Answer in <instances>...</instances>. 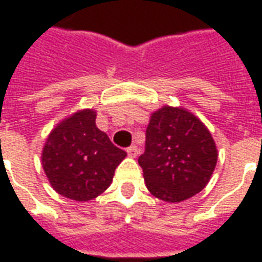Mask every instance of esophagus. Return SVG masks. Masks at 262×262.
Listing matches in <instances>:
<instances>
[{"label":"esophagus","mask_w":262,"mask_h":262,"mask_svg":"<svg viewBox=\"0 0 262 262\" xmlns=\"http://www.w3.org/2000/svg\"><path fill=\"white\" fill-rule=\"evenodd\" d=\"M126 151H127V156H129V157L135 159V157H137V154H139V148H137V146H130Z\"/></svg>","instance_id":"1"}]
</instances>
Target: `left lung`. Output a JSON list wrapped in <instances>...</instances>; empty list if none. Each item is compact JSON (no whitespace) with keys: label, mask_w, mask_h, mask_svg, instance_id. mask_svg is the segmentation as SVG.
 I'll return each instance as SVG.
<instances>
[{"label":"left lung","mask_w":262,"mask_h":262,"mask_svg":"<svg viewBox=\"0 0 262 262\" xmlns=\"http://www.w3.org/2000/svg\"><path fill=\"white\" fill-rule=\"evenodd\" d=\"M216 163V143L198 116L168 105L151 114L139 157L151 195L170 203L187 201L208 185Z\"/></svg>","instance_id":"left-lung-1"}]
</instances>
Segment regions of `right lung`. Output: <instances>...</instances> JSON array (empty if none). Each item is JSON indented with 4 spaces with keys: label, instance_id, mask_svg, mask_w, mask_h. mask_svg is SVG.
Segmentation results:
<instances>
[{
    "label": "right lung",
    "instance_id": "right-lung-1",
    "mask_svg": "<svg viewBox=\"0 0 262 262\" xmlns=\"http://www.w3.org/2000/svg\"><path fill=\"white\" fill-rule=\"evenodd\" d=\"M97 112L82 109L54 126L42 150V165L50 185L61 196L91 201L112 184L126 151L114 146L95 123Z\"/></svg>",
    "mask_w": 262,
    "mask_h": 262
}]
</instances>
